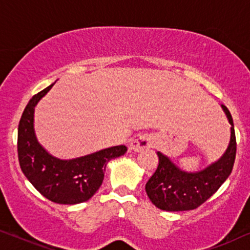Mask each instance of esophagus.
<instances>
[{"label": "esophagus", "mask_w": 250, "mask_h": 250, "mask_svg": "<svg viewBox=\"0 0 250 250\" xmlns=\"http://www.w3.org/2000/svg\"><path fill=\"white\" fill-rule=\"evenodd\" d=\"M153 146V139L150 134H143L136 136L129 143V150L135 152H141L145 150H148Z\"/></svg>", "instance_id": "1"}]
</instances>
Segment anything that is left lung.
<instances>
[{
	"label": "left lung",
	"mask_w": 250,
	"mask_h": 250,
	"mask_svg": "<svg viewBox=\"0 0 250 250\" xmlns=\"http://www.w3.org/2000/svg\"><path fill=\"white\" fill-rule=\"evenodd\" d=\"M231 125L230 142L216 162L198 172L181 169L168 157L157 151L159 163L146 184L149 199L159 209L183 211L196 209L213 196L232 172L237 152L234 125L229 109L222 104Z\"/></svg>",
	"instance_id": "obj_1"
}]
</instances>
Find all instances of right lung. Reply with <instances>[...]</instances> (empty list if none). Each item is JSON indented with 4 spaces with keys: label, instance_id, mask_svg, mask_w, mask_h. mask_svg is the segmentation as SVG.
I'll return each instance as SVG.
<instances>
[{
    "label": "right lung",
    "instance_id": "obj_1",
    "mask_svg": "<svg viewBox=\"0 0 250 250\" xmlns=\"http://www.w3.org/2000/svg\"><path fill=\"white\" fill-rule=\"evenodd\" d=\"M53 84L30 99L20 118V168L34 188L46 199L62 205L81 204L93 197L101 187L107 164L124 155L127 148L116 146L74 159H60L47 152L37 141L34 129V112L36 104Z\"/></svg>",
    "mask_w": 250,
    "mask_h": 250
}]
</instances>
